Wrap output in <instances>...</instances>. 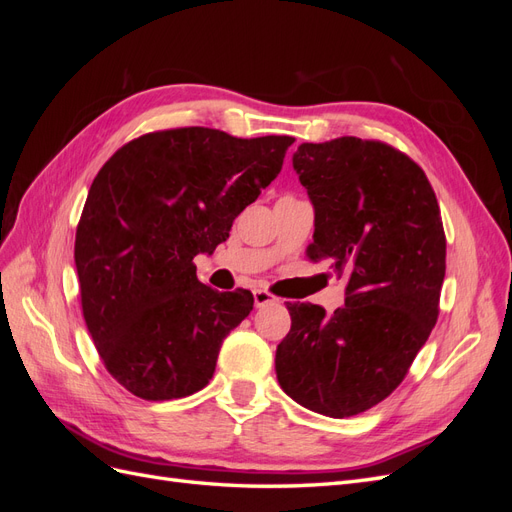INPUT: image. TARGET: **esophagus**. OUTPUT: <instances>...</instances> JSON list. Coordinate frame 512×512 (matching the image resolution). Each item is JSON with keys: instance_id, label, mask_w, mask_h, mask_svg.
Here are the masks:
<instances>
[{"instance_id": "esophagus-1", "label": "esophagus", "mask_w": 512, "mask_h": 512, "mask_svg": "<svg viewBox=\"0 0 512 512\" xmlns=\"http://www.w3.org/2000/svg\"><path fill=\"white\" fill-rule=\"evenodd\" d=\"M275 301H277L275 294H271L267 290H254V305L256 307H265V305L275 303Z\"/></svg>"}]
</instances>
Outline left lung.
Listing matches in <instances>:
<instances>
[{
	"label": "left lung",
	"instance_id": "left-lung-1",
	"mask_svg": "<svg viewBox=\"0 0 512 512\" xmlns=\"http://www.w3.org/2000/svg\"><path fill=\"white\" fill-rule=\"evenodd\" d=\"M292 166L316 211L307 256L346 280L333 314L288 303L277 382L297 404L331 418L389 397L438 320L446 271L440 207L423 168L380 141L303 143Z\"/></svg>",
	"mask_w": 512,
	"mask_h": 512
}]
</instances>
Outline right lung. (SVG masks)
I'll return each mask as SVG.
<instances>
[{
    "label": "right lung",
    "instance_id": "obj_1",
    "mask_svg": "<svg viewBox=\"0 0 512 512\" xmlns=\"http://www.w3.org/2000/svg\"><path fill=\"white\" fill-rule=\"evenodd\" d=\"M292 143L175 128L134 138L100 168L74 262L87 331L132 395L179 399L213 378L224 337L254 297L200 284L194 256L228 239L237 215L280 175Z\"/></svg>",
    "mask_w": 512,
    "mask_h": 512
}]
</instances>
